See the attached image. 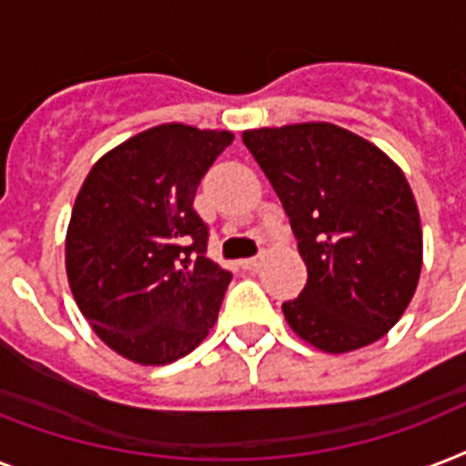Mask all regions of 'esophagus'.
Instances as JSON below:
<instances>
[{
	"mask_svg": "<svg viewBox=\"0 0 466 466\" xmlns=\"http://www.w3.org/2000/svg\"><path fill=\"white\" fill-rule=\"evenodd\" d=\"M239 266H241V268H244V270L258 268V266H261V256H251V258H241Z\"/></svg>",
	"mask_w": 466,
	"mask_h": 466,
	"instance_id": "obj_1",
	"label": "esophagus"
}]
</instances>
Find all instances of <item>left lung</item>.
Returning <instances> with one entry per match:
<instances>
[{
	"mask_svg": "<svg viewBox=\"0 0 466 466\" xmlns=\"http://www.w3.org/2000/svg\"><path fill=\"white\" fill-rule=\"evenodd\" d=\"M280 198L307 285L283 305L299 339L348 353L382 339L411 302L423 234L401 168L331 123L261 127L241 135Z\"/></svg>",
	"mask_w": 466,
	"mask_h": 466,
	"instance_id": "1",
	"label": "left lung"
}]
</instances>
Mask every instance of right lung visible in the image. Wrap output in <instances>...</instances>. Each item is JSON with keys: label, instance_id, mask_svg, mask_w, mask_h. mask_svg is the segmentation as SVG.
Returning <instances> with one entry per match:
<instances>
[{"label": "right lung", "instance_id": "right-lung-1", "mask_svg": "<svg viewBox=\"0 0 466 466\" xmlns=\"http://www.w3.org/2000/svg\"><path fill=\"white\" fill-rule=\"evenodd\" d=\"M232 133L168 123L91 167L67 229L76 305L116 353L167 365L208 336L232 273L208 258L210 229L193 208L200 178Z\"/></svg>", "mask_w": 466, "mask_h": 466}]
</instances>
